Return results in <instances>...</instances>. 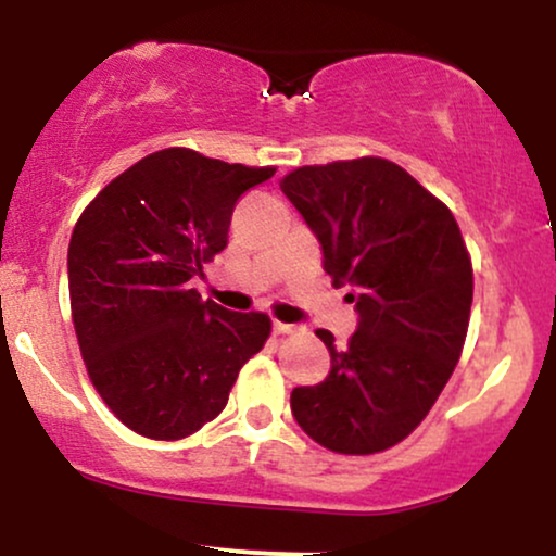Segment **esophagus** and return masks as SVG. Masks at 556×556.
Instances as JSON below:
<instances>
[{"label": "esophagus", "mask_w": 556, "mask_h": 556, "mask_svg": "<svg viewBox=\"0 0 556 556\" xmlns=\"http://www.w3.org/2000/svg\"><path fill=\"white\" fill-rule=\"evenodd\" d=\"M271 329H274V334H292V331H295L292 324H285V321H274Z\"/></svg>", "instance_id": "esophagus-1"}]
</instances>
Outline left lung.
Returning a JSON list of instances; mask_svg holds the SVG:
<instances>
[{
    "instance_id": "left-lung-1",
    "label": "left lung",
    "mask_w": 556,
    "mask_h": 556,
    "mask_svg": "<svg viewBox=\"0 0 556 556\" xmlns=\"http://www.w3.org/2000/svg\"><path fill=\"white\" fill-rule=\"evenodd\" d=\"M282 193L321 242L324 271L350 285L358 329L321 384L295 387L292 416L340 455H374L429 416L468 334L473 266L455 216L416 177L376 156L300 167Z\"/></svg>"
}]
</instances>
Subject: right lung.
I'll use <instances>...</instances> for the list:
<instances>
[{
	"label": "right lung",
	"instance_id": "obj_1",
	"mask_svg": "<svg viewBox=\"0 0 556 556\" xmlns=\"http://www.w3.org/2000/svg\"><path fill=\"white\" fill-rule=\"evenodd\" d=\"M271 175L164 149L80 214L67 251L80 355L101 400L140 437L175 442L214 420L264 348L269 316L235 314L188 282L227 248L238 198Z\"/></svg>",
	"mask_w": 556,
	"mask_h": 556
}]
</instances>
